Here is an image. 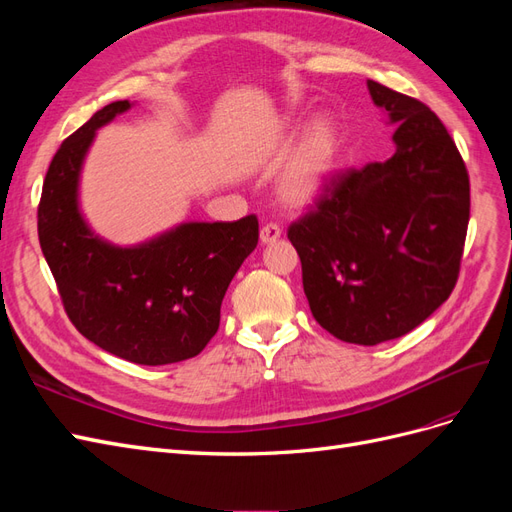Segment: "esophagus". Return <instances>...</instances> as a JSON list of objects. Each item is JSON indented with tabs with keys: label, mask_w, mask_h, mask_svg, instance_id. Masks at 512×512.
<instances>
[{
	"label": "esophagus",
	"mask_w": 512,
	"mask_h": 512,
	"mask_svg": "<svg viewBox=\"0 0 512 512\" xmlns=\"http://www.w3.org/2000/svg\"><path fill=\"white\" fill-rule=\"evenodd\" d=\"M282 237V230H280V226L277 224H265L260 228V243L262 245H271V243H275L277 239Z\"/></svg>",
	"instance_id": "1"
}]
</instances>
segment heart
<instances>
[{"label": "heart", "mask_w": 512, "mask_h": 512, "mask_svg": "<svg viewBox=\"0 0 512 512\" xmlns=\"http://www.w3.org/2000/svg\"><path fill=\"white\" fill-rule=\"evenodd\" d=\"M294 123L286 126L258 149L256 166H267L282 156ZM342 156V134L331 117H314L290 149L286 164L277 177V196L290 209H309L329 192Z\"/></svg>", "instance_id": "1"}]
</instances>
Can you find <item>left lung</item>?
Masks as SVG:
<instances>
[{
    "mask_svg": "<svg viewBox=\"0 0 512 512\" xmlns=\"http://www.w3.org/2000/svg\"><path fill=\"white\" fill-rule=\"evenodd\" d=\"M367 89L395 126V153L337 175L288 239L320 327L342 342L376 346L410 333L451 297L470 179L436 113L376 81Z\"/></svg>",
    "mask_w": 512,
    "mask_h": 512,
    "instance_id": "1",
    "label": "left lung"
}]
</instances>
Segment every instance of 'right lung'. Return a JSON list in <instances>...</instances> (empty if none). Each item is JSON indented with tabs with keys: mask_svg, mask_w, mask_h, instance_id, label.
Returning a JSON list of instances; mask_svg holds the SVG:
<instances>
[{
	"mask_svg": "<svg viewBox=\"0 0 512 512\" xmlns=\"http://www.w3.org/2000/svg\"><path fill=\"white\" fill-rule=\"evenodd\" d=\"M134 106L106 104L61 143L38 207V237L68 318L102 350L138 365L192 359L218 333L232 277L258 243L256 215L181 222L134 245L89 226L81 175L96 134Z\"/></svg>",
	"mask_w": 512,
	"mask_h": 512,
	"instance_id": "add662e5",
	"label": "right lung"
}]
</instances>
